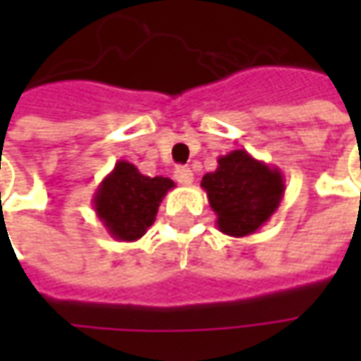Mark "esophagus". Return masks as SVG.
I'll return each instance as SVG.
<instances>
[{
  "label": "esophagus",
  "mask_w": 361,
  "mask_h": 361,
  "mask_svg": "<svg viewBox=\"0 0 361 361\" xmlns=\"http://www.w3.org/2000/svg\"><path fill=\"white\" fill-rule=\"evenodd\" d=\"M173 178H176V181L181 183V185H191V183H193V172L189 170L188 166H180V168H176Z\"/></svg>",
  "instance_id": "34e87169"
}]
</instances>
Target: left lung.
<instances>
[{"label":"left lung","instance_id":"1","mask_svg":"<svg viewBox=\"0 0 361 361\" xmlns=\"http://www.w3.org/2000/svg\"><path fill=\"white\" fill-rule=\"evenodd\" d=\"M201 188L207 191L220 232L243 238L269 222L286 185L279 168L238 149L219 158V168L204 173Z\"/></svg>","mask_w":361,"mask_h":361}]
</instances>
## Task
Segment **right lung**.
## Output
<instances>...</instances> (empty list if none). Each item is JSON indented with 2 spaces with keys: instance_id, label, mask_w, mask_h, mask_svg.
Returning a JSON list of instances; mask_svg holds the SVG:
<instances>
[{
  "instance_id": "right-lung-1",
  "label": "right lung",
  "mask_w": 361,
  "mask_h": 361,
  "mask_svg": "<svg viewBox=\"0 0 361 361\" xmlns=\"http://www.w3.org/2000/svg\"><path fill=\"white\" fill-rule=\"evenodd\" d=\"M172 188L170 178L142 176L137 166L118 160L94 191L92 207L111 238L137 242L154 224L158 207Z\"/></svg>"
}]
</instances>
